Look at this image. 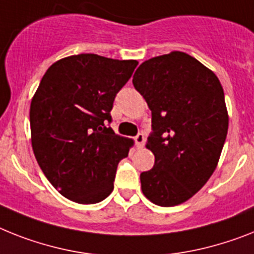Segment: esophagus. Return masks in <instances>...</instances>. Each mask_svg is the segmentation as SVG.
Returning a JSON list of instances; mask_svg holds the SVG:
<instances>
[{
	"label": "esophagus",
	"mask_w": 254,
	"mask_h": 254,
	"mask_svg": "<svg viewBox=\"0 0 254 254\" xmlns=\"http://www.w3.org/2000/svg\"><path fill=\"white\" fill-rule=\"evenodd\" d=\"M135 142H136V145L139 146V148L144 146V144H145V136H144V133H139V135L136 136Z\"/></svg>",
	"instance_id": "34e87169"
}]
</instances>
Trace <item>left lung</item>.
Returning a JSON list of instances; mask_svg holds the SVG:
<instances>
[{
  "instance_id": "obj_1",
  "label": "left lung",
  "mask_w": 254,
  "mask_h": 254,
  "mask_svg": "<svg viewBox=\"0 0 254 254\" xmlns=\"http://www.w3.org/2000/svg\"><path fill=\"white\" fill-rule=\"evenodd\" d=\"M132 83L152 112L146 148L156 161L140 174L142 193L160 206L179 205L204 187L219 161L228 129L223 88L183 52L142 62Z\"/></svg>"
}]
</instances>
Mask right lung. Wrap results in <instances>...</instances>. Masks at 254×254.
Returning <instances> with one entry per match:
<instances>
[{
    "label": "right lung",
    "instance_id": "right-lung-1",
    "mask_svg": "<svg viewBox=\"0 0 254 254\" xmlns=\"http://www.w3.org/2000/svg\"><path fill=\"white\" fill-rule=\"evenodd\" d=\"M137 64L77 54L57 61L40 81L29 109L32 149L68 200L96 204L112 193L119 161L133 141L113 131L110 112Z\"/></svg>",
    "mask_w": 254,
    "mask_h": 254
}]
</instances>
